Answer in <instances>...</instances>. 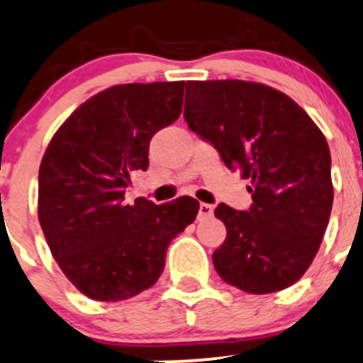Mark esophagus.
Returning <instances> with one entry per match:
<instances>
[{
    "label": "esophagus",
    "mask_w": 363,
    "mask_h": 363,
    "mask_svg": "<svg viewBox=\"0 0 363 363\" xmlns=\"http://www.w3.org/2000/svg\"><path fill=\"white\" fill-rule=\"evenodd\" d=\"M211 213H213L211 204H206V203L199 204V216H201V218H204V216H211Z\"/></svg>",
    "instance_id": "34e87169"
}]
</instances>
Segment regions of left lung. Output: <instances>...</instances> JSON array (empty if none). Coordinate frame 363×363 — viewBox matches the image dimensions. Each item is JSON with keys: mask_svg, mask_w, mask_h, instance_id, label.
Instances as JSON below:
<instances>
[{"mask_svg": "<svg viewBox=\"0 0 363 363\" xmlns=\"http://www.w3.org/2000/svg\"><path fill=\"white\" fill-rule=\"evenodd\" d=\"M183 117L250 182L248 211L215 209L227 229L213 253L220 278L248 294L294 285L318 252L334 201L323 133L289 96L245 80L186 82Z\"/></svg>", "mask_w": 363, "mask_h": 363, "instance_id": "8db88e82", "label": "left lung"}]
</instances>
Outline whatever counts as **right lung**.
<instances>
[{
  "mask_svg": "<svg viewBox=\"0 0 363 363\" xmlns=\"http://www.w3.org/2000/svg\"><path fill=\"white\" fill-rule=\"evenodd\" d=\"M185 82L113 85L77 108L48 143L38 174V218L66 278L87 297L130 298L162 274L171 239L199 203H124L147 171L152 136L182 113Z\"/></svg>",
  "mask_w": 363,
  "mask_h": 363,
  "instance_id": "obj_1",
  "label": "right lung"
}]
</instances>
